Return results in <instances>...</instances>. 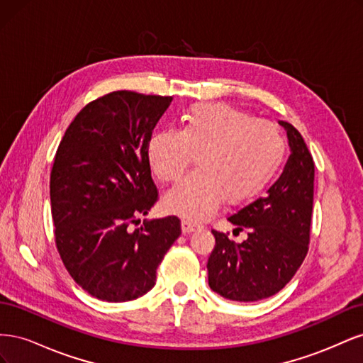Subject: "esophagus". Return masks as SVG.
I'll use <instances>...</instances> for the list:
<instances>
[{
    "label": "esophagus",
    "mask_w": 363,
    "mask_h": 363,
    "mask_svg": "<svg viewBox=\"0 0 363 363\" xmlns=\"http://www.w3.org/2000/svg\"><path fill=\"white\" fill-rule=\"evenodd\" d=\"M200 227H201V225H200L199 223H194V221H191V219H186V218L182 219V230H183V233L195 232V230L200 228Z\"/></svg>",
    "instance_id": "1"
}]
</instances>
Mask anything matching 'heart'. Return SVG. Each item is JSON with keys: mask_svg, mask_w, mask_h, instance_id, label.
Masks as SVG:
<instances>
[{"mask_svg": "<svg viewBox=\"0 0 363 363\" xmlns=\"http://www.w3.org/2000/svg\"><path fill=\"white\" fill-rule=\"evenodd\" d=\"M196 155V169L164 196L171 213L188 219L211 216L225 200L250 201L276 177L286 155L280 130L267 121L232 106L195 104L186 111L179 128L155 131L147 157L163 183L179 182Z\"/></svg>", "mask_w": 363, "mask_h": 363, "instance_id": "heart-1", "label": "heart"}]
</instances>
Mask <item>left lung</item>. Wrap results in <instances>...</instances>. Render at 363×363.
<instances>
[{
    "label": "left lung",
    "mask_w": 363,
    "mask_h": 363,
    "mask_svg": "<svg viewBox=\"0 0 363 363\" xmlns=\"http://www.w3.org/2000/svg\"><path fill=\"white\" fill-rule=\"evenodd\" d=\"M292 155L265 196L227 219L247 230L240 244L212 230L215 248L207 260L208 286L227 300L259 301L281 291L309 251L315 164L300 131L279 121Z\"/></svg>",
    "instance_id": "1"
}]
</instances>
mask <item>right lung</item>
Returning a JSON list of instances; mask_svg holds the SVG:
<instances>
[{"mask_svg":"<svg viewBox=\"0 0 363 363\" xmlns=\"http://www.w3.org/2000/svg\"><path fill=\"white\" fill-rule=\"evenodd\" d=\"M172 96L115 91L86 104L65 131L50 175L54 240L74 281L123 303L156 283L180 219L145 221L159 200L147 144Z\"/></svg>","mask_w":363,"mask_h":363,"instance_id":"right-lung-1","label":"right lung"}]
</instances>
